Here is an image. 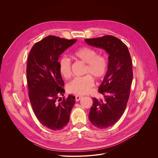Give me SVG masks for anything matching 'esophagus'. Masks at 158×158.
Segmentation results:
<instances>
[{"label": "esophagus", "instance_id": "esophagus-1", "mask_svg": "<svg viewBox=\"0 0 158 158\" xmlns=\"http://www.w3.org/2000/svg\"><path fill=\"white\" fill-rule=\"evenodd\" d=\"M82 97H83L81 96V95H76V96H75V100H76L77 102H78V101H79Z\"/></svg>", "mask_w": 158, "mask_h": 158}]
</instances>
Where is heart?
I'll use <instances>...</instances> for the list:
<instances>
[{
  "instance_id": "heart-1",
  "label": "heart",
  "mask_w": 158,
  "mask_h": 158,
  "mask_svg": "<svg viewBox=\"0 0 158 158\" xmlns=\"http://www.w3.org/2000/svg\"><path fill=\"white\" fill-rule=\"evenodd\" d=\"M73 55L86 63L84 73L88 75L73 78L68 83L67 89L70 93L83 95L89 92L94 85V80L91 76L100 80L105 75L108 69V61L104 56L97 55L95 50L89 47L77 48L74 52ZM60 72L65 78H69L71 75V63L66 56L63 57L60 61Z\"/></svg>"
}]
</instances>
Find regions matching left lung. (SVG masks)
I'll use <instances>...</instances> for the list:
<instances>
[{
	"mask_svg": "<svg viewBox=\"0 0 158 158\" xmlns=\"http://www.w3.org/2000/svg\"><path fill=\"white\" fill-rule=\"evenodd\" d=\"M85 41L89 45L105 50L109 54L108 70L98 88L104 98H92L93 105L89 114L93 125L105 129L114 125L126 109L133 77L131 56L127 46L111 35Z\"/></svg>",
	"mask_w": 158,
	"mask_h": 158,
	"instance_id": "left-lung-1",
	"label": "left lung"
}]
</instances>
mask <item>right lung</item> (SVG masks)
Returning a JSON list of instances; mask_svg holds the SVG:
<instances>
[{
  "label": "right lung",
  "instance_id": "right-lung-1",
  "mask_svg": "<svg viewBox=\"0 0 158 158\" xmlns=\"http://www.w3.org/2000/svg\"><path fill=\"white\" fill-rule=\"evenodd\" d=\"M76 41L48 36L35 44L28 55L26 71L31 107L40 123L52 130H60L67 125L75 103L72 95L59 97L65 90L58 61Z\"/></svg>",
  "mask_w": 158,
  "mask_h": 158
}]
</instances>
